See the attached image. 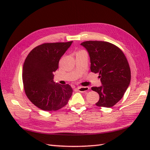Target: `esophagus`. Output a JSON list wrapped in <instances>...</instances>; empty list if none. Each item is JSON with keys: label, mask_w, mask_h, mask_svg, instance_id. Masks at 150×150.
Masks as SVG:
<instances>
[{"label": "esophagus", "mask_w": 150, "mask_h": 150, "mask_svg": "<svg viewBox=\"0 0 150 150\" xmlns=\"http://www.w3.org/2000/svg\"><path fill=\"white\" fill-rule=\"evenodd\" d=\"M90 88L86 86V87H83V86H79L77 88V90L81 92V93H86V92L88 91L89 90Z\"/></svg>", "instance_id": "obj_1"}]
</instances>
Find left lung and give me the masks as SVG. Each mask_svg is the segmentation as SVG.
I'll use <instances>...</instances> for the list:
<instances>
[{"label":"left lung","mask_w":150,"mask_h":150,"mask_svg":"<svg viewBox=\"0 0 150 150\" xmlns=\"http://www.w3.org/2000/svg\"><path fill=\"white\" fill-rule=\"evenodd\" d=\"M90 57L91 71L99 73L102 85L92 87L99 95L95 104L99 107L110 108L115 105L128 88L131 71L126 57L119 47L108 42L97 40L81 43Z\"/></svg>","instance_id":"left-lung-1"}]
</instances>
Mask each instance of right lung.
<instances>
[{
	"instance_id": "obj_1",
	"label": "right lung",
	"mask_w": 150,
	"mask_h": 150,
	"mask_svg": "<svg viewBox=\"0 0 150 150\" xmlns=\"http://www.w3.org/2000/svg\"><path fill=\"white\" fill-rule=\"evenodd\" d=\"M72 41L44 43L28 54L22 69V81L27 97L35 106L44 111H57L65 106L73 90L68 84L53 81V72Z\"/></svg>"
}]
</instances>
